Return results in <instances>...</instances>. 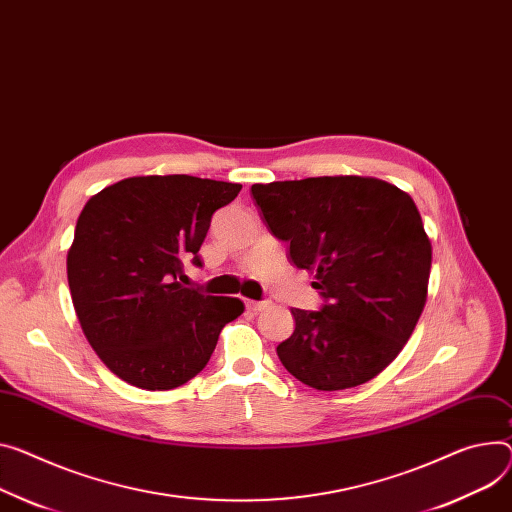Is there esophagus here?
Returning <instances> with one entry per match:
<instances>
[{
  "mask_svg": "<svg viewBox=\"0 0 512 512\" xmlns=\"http://www.w3.org/2000/svg\"><path fill=\"white\" fill-rule=\"evenodd\" d=\"M266 301H254V299H246V307L250 309V311H254V313H258V311H262V309H266Z\"/></svg>",
  "mask_w": 512,
  "mask_h": 512,
  "instance_id": "34e87169",
  "label": "esophagus"
}]
</instances>
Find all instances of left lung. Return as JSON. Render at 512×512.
<instances>
[{
    "label": "left lung",
    "mask_w": 512,
    "mask_h": 512,
    "mask_svg": "<svg viewBox=\"0 0 512 512\" xmlns=\"http://www.w3.org/2000/svg\"><path fill=\"white\" fill-rule=\"evenodd\" d=\"M252 194L326 299L322 311L291 309L281 363L320 391L371 381L406 346L428 295L432 246L412 196L369 176L254 184Z\"/></svg>",
    "instance_id": "obj_1"
}]
</instances>
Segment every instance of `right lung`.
<instances>
[{
  "mask_svg": "<svg viewBox=\"0 0 512 512\" xmlns=\"http://www.w3.org/2000/svg\"><path fill=\"white\" fill-rule=\"evenodd\" d=\"M242 184L133 176L102 188L77 217L67 283L100 361L123 381L166 391L209 363L223 326L244 313L238 297L186 289L184 262L201 266L211 215Z\"/></svg>",
  "mask_w": 512,
  "mask_h": 512,
  "instance_id": "obj_1",
  "label": "right lung"
}]
</instances>
